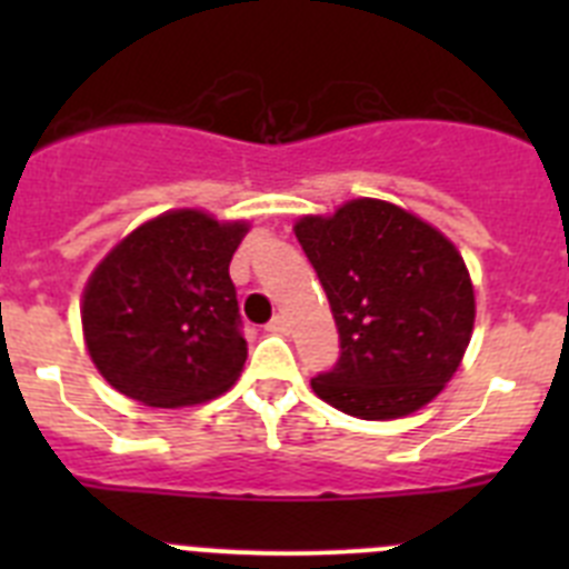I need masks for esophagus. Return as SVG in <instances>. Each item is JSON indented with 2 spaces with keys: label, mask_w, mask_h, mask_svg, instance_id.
I'll list each match as a JSON object with an SVG mask.
<instances>
[{
  "label": "esophagus",
  "mask_w": 569,
  "mask_h": 569,
  "mask_svg": "<svg viewBox=\"0 0 569 569\" xmlns=\"http://www.w3.org/2000/svg\"><path fill=\"white\" fill-rule=\"evenodd\" d=\"M268 330H270V333L288 336L290 333V325H288V319H284V316H273V319H270V325H268Z\"/></svg>",
  "instance_id": "34e87169"
}]
</instances>
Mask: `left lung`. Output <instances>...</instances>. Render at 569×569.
Segmentation results:
<instances>
[{"label": "left lung", "instance_id": "8db88e82", "mask_svg": "<svg viewBox=\"0 0 569 569\" xmlns=\"http://www.w3.org/2000/svg\"><path fill=\"white\" fill-rule=\"evenodd\" d=\"M293 230L341 341L333 370L310 379L313 393L367 421L401 419L433 401L459 370L476 321L453 241L381 199L301 216Z\"/></svg>", "mask_w": 569, "mask_h": 569}]
</instances>
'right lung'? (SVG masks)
<instances>
[{
    "instance_id": "right-lung-1",
    "label": "right lung",
    "mask_w": 569,
    "mask_h": 569,
    "mask_svg": "<svg viewBox=\"0 0 569 569\" xmlns=\"http://www.w3.org/2000/svg\"><path fill=\"white\" fill-rule=\"evenodd\" d=\"M244 233L248 222L168 210L99 261L82 296V330L110 387L148 407H184L239 379L248 341L230 259Z\"/></svg>"
}]
</instances>
